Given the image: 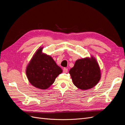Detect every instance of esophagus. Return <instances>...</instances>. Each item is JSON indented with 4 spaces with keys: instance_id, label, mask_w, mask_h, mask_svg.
<instances>
[{
    "instance_id": "esophagus-1",
    "label": "esophagus",
    "mask_w": 125,
    "mask_h": 125,
    "mask_svg": "<svg viewBox=\"0 0 125 125\" xmlns=\"http://www.w3.org/2000/svg\"><path fill=\"white\" fill-rule=\"evenodd\" d=\"M63 72L64 73H67L68 72V69L67 68H64L63 69Z\"/></svg>"
}]
</instances>
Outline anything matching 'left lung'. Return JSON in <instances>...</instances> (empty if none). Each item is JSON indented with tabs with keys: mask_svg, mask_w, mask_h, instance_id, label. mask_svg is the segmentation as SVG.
I'll use <instances>...</instances> for the list:
<instances>
[{
	"mask_svg": "<svg viewBox=\"0 0 125 125\" xmlns=\"http://www.w3.org/2000/svg\"><path fill=\"white\" fill-rule=\"evenodd\" d=\"M69 73L73 84L82 90L93 88L101 78L99 63L92 55L77 60Z\"/></svg>",
	"mask_w": 125,
	"mask_h": 125,
	"instance_id": "obj_1",
	"label": "left lung"
}]
</instances>
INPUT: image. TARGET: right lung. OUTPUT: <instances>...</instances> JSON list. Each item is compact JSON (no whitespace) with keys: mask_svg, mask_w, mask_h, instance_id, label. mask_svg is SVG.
Here are the masks:
<instances>
[{"mask_svg":"<svg viewBox=\"0 0 125 125\" xmlns=\"http://www.w3.org/2000/svg\"><path fill=\"white\" fill-rule=\"evenodd\" d=\"M40 47L26 67V75L29 82L36 88L46 90L52 85L62 72L52 57L42 52Z\"/></svg>","mask_w":125,"mask_h":125,"instance_id":"add662e5","label":"right lung"}]
</instances>
